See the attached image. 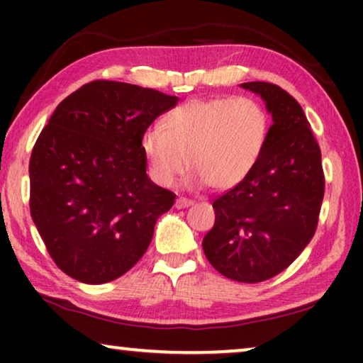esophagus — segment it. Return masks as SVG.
<instances>
[{
	"instance_id": "1",
	"label": "esophagus",
	"mask_w": 363,
	"mask_h": 363,
	"mask_svg": "<svg viewBox=\"0 0 363 363\" xmlns=\"http://www.w3.org/2000/svg\"><path fill=\"white\" fill-rule=\"evenodd\" d=\"M193 205V201L191 200H188V198H177V201H175V206L178 208V210H183V208H188V206H191Z\"/></svg>"
}]
</instances>
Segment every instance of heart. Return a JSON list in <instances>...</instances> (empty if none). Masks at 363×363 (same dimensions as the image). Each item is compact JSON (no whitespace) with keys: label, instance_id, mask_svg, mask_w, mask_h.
<instances>
[{"label":"heart","instance_id":"1","mask_svg":"<svg viewBox=\"0 0 363 363\" xmlns=\"http://www.w3.org/2000/svg\"><path fill=\"white\" fill-rule=\"evenodd\" d=\"M267 128V113L255 99H193L168 112L163 128H147L140 145L157 185L172 186L190 165L191 185L230 190L256 167Z\"/></svg>","mask_w":363,"mask_h":363}]
</instances>
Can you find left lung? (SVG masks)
Returning a JSON list of instances; mask_svg holds the SVG:
<instances>
[{
  "label": "left lung",
  "mask_w": 363,
  "mask_h": 363,
  "mask_svg": "<svg viewBox=\"0 0 363 363\" xmlns=\"http://www.w3.org/2000/svg\"><path fill=\"white\" fill-rule=\"evenodd\" d=\"M272 117L259 160L240 185L213 201L203 238L210 264L238 282H261L292 264L314 236L324 172L311 123L294 97L269 82H245Z\"/></svg>",
  "instance_id": "left-lung-1"
}]
</instances>
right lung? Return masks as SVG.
<instances>
[{"label": "right lung", "instance_id": "right-lung-1", "mask_svg": "<svg viewBox=\"0 0 363 363\" xmlns=\"http://www.w3.org/2000/svg\"><path fill=\"white\" fill-rule=\"evenodd\" d=\"M178 97L89 82L56 107L29 160L34 225L59 269L86 284L137 264L175 193L147 175L142 135Z\"/></svg>", "mask_w": 363, "mask_h": 363}]
</instances>
